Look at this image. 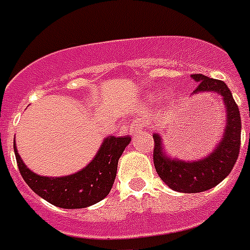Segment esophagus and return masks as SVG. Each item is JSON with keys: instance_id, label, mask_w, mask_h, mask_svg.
Listing matches in <instances>:
<instances>
[{"instance_id": "34e87169", "label": "esophagus", "mask_w": 250, "mask_h": 250, "mask_svg": "<svg viewBox=\"0 0 250 250\" xmlns=\"http://www.w3.org/2000/svg\"><path fill=\"white\" fill-rule=\"evenodd\" d=\"M140 131H141V123H140L139 121L131 123V125H129V132H131V135H136V133H139Z\"/></svg>"}]
</instances>
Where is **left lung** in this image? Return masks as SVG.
Returning a JSON list of instances; mask_svg holds the SVG:
<instances>
[{"instance_id": "1", "label": "left lung", "mask_w": 250, "mask_h": 250, "mask_svg": "<svg viewBox=\"0 0 250 250\" xmlns=\"http://www.w3.org/2000/svg\"><path fill=\"white\" fill-rule=\"evenodd\" d=\"M198 82L192 95L213 92L220 95L226 109V125L222 139L207 157L198 160H181L167 155L163 140L154 133V166L164 184L172 190L186 194L207 191L222 182L232 171L239 157L241 137V119L239 107L232 93L224 81L209 78L203 74H192Z\"/></svg>"}]
</instances>
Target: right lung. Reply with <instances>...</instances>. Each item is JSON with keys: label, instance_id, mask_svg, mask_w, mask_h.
<instances>
[{"label": "right lung", "instance_id": "add662e5", "mask_svg": "<svg viewBox=\"0 0 250 250\" xmlns=\"http://www.w3.org/2000/svg\"><path fill=\"white\" fill-rule=\"evenodd\" d=\"M129 141V136H107L86 167L62 177H46L34 173L21 160L15 144L14 151L21 177L37 195L59 208L79 209L96 204L110 192L118 160Z\"/></svg>", "mask_w": 250, "mask_h": 250}]
</instances>
